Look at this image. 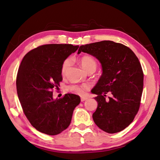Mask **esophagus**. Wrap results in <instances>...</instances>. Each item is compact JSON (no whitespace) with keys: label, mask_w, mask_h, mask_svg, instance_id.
<instances>
[{"label":"esophagus","mask_w":160,"mask_h":160,"mask_svg":"<svg viewBox=\"0 0 160 160\" xmlns=\"http://www.w3.org/2000/svg\"><path fill=\"white\" fill-rule=\"evenodd\" d=\"M87 99H88L87 97H81V102H84V101H86Z\"/></svg>","instance_id":"1"}]
</instances>
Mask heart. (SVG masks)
<instances>
[{"label":"heart","instance_id":"1","mask_svg":"<svg viewBox=\"0 0 160 160\" xmlns=\"http://www.w3.org/2000/svg\"><path fill=\"white\" fill-rule=\"evenodd\" d=\"M80 63L81 66L83 67V69L89 72L92 70H96L97 63V61L94 60V58L92 57L88 56V55H85L80 58ZM72 64V60L70 58H67L65 59L63 63L61 64V72L63 76L66 75L67 71L69 69ZM90 88V85L89 83H83L81 85L77 84H72L67 87V90L71 92L74 94H79V95H83L84 94L86 90H88Z\"/></svg>","mask_w":160,"mask_h":160}]
</instances>
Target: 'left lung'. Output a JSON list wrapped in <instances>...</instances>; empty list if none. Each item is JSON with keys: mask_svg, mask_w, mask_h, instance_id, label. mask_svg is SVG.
I'll return each instance as SVG.
<instances>
[{"mask_svg": "<svg viewBox=\"0 0 160 160\" xmlns=\"http://www.w3.org/2000/svg\"><path fill=\"white\" fill-rule=\"evenodd\" d=\"M81 52L99 61L102 74L92 93L98 106L92 118L108 133H116L128 127L138 113L144 86V74L138 58L128 47L111 41L81 45ZM111 98L105 100L106 94Z\"/></svg>", "mask_w": 160, "mask_h": 160, "instance_id": "1", "label": "left lung"}]
</instances>
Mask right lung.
I'll use <instances>...</instances> for the list:
<instances>
[{
  "mask_svg": "<svg viewBox=\"0 0 160 160\" xmlns=\"http://www.w3.org/2000/svg\"><path fill=\"white\" fill-rule=\"evenodd\" d=\"M78 48L71 44L41 45L25 55L18 68L16 90L22 110L32 126L44 134L56 135L66 130L81 102L74 94L54 99L52 93L63 80L62 63Z\"/></svg>",
  "mask_w": 160,
  "mask_h": 160,
  "instance_id": "1",
  "label": "right lung"
}]
</instances>
